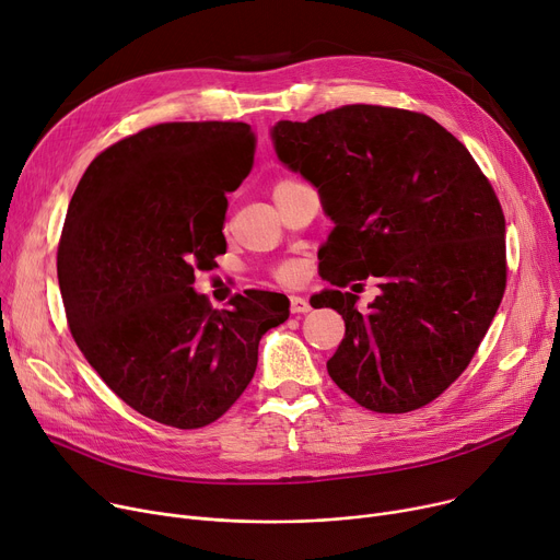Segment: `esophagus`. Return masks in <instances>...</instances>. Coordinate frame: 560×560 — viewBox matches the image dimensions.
I'll use <instances>...</instances> for the list:
<instances>
[{"label": "esophagus", "instance_id": "obj_1", "mask_svg": "<svg viewBox=\"0 0 560 560\" xmlns=\"http://www.w3.org/2000/svg\"><path fill=\"white\" fill-rule=\"evenodd\" d=\"M308 311H311V304H308L306 298H302V295L290 298V313L292 315H302V313H308Z\"/></svg>", "mask_w": 560, "mask_h": 560}]
</instances>
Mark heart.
<instances>
[{
    "mask_svg": "<svg viewBox=\"0 0 560 560\" xmlns=\"http://www.w3.org/2000/svg\"><path fill=\"white\" fill-rule=\"evenodd\" d=\"M279 184H290V179L279 182ZM279 184H277V186H279ZM272 272H275V277H277L279 281H283V283H295V281L302 279L304 268H302L300 260H283V262L275 265Z\"/></svg>",
    "mask_w": 560,
    "mask_h": 560,
    "instance_id": "obj_1",
    "label": "heart"
}]
</instances>
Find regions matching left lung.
Masks as SVG:
<instances>
[{"label": "left lung", "mask_w": 560, "mask_h": 560, "mask_svg": "<svg viewBox=\"0 0 560 560\" xmlns=\"http://www.w3.org/2000/svg\"><path fill=\"white\" fill-rule=\"evenodd\" d=\"M272 140L336 224L317 254L336 290L311 300L345 319L329 376L376 413L427 406L472 361L506 290V222L488 176L445 127L404 108L349 104L281 120ZM370 273L382 295L361 314L339 288Z\"/></svg>", "instance_id": "1"}]
</instances>
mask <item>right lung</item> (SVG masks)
<instances>
[{"label":"right lung","instance_id":"add662e5","mask_svg":"<svg viewBox=\"0 0 560 560\" xmlns=\"http://www.w3.org/2000/svg\"><path fill=\"white\" fill-rule=\"evenodd\" d=\"M254 152L245 122L147 127L95 156L68 206L56 270L72 338L117 397L174 429L222 418L290 313L279 292L220 311L192 290L226 252V192Z\"/></svg>","mask_w":560,"mask_h":560}]
</instances>
